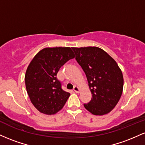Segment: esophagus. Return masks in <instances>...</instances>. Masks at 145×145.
Wrapping results in <instances>:
<instances>
[{"label": "esophagus", "mask_w": 145, "mask_h": 145, "mask_svg": "<svg viewBox=\"0 0 145 145\" xmlns=\"http://www.w3.org/2000/svg\"><path fill=\"white\" fill-rule=\"evenodd\" d=\"M74 91L76 93H80V88L78 87V86H75L74 87Z\"/></svg>", "instance_id": "1"}]
</instances>
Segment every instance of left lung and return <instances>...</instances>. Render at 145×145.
I'll return each mask as SVG.
<instances>
[{
  "mask_svg": "<svg viewBox=\"0 0 145 145\" xmlns=\"http://www.w3.org/2000/svg\"><path fill=\"white\" fill-rule=\"evenodd\" d=\"M76 59L85 73L92 99L84 108L94 115H104L119 102L123 76L117 63L104 50L95 47L72 48Z\"/></svg>",
  "mask_w": 145,
  "mask_h": 145,
  "instance_id": "8db88e82",
  "label": "left lung"
}]
</instances>
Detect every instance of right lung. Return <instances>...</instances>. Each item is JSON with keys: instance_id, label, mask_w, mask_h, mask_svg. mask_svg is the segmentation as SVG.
Listing matches in <instances>:
<instances>
[{"instance_id": "add662e5", "label": "right lung", "mask_w": 145, "mask_h": 145, "mask_svg": "<svg viewBox=\"0 0 145 145\" xmlns=\"http://www.w3.org/2000/svg\"><path fill=\"white\" fill-rule=\"evenodd\" d=\"M74 57L69 47L45 48L30 63L25 74V85L31 103L41 113L54 114L65 104L70 93L61 89L56 74Z\"/></svg>"}]
</instances>
